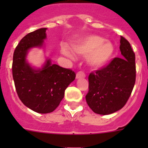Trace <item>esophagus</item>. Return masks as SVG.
Here are the masks:
<instances>
[{"label": "esophagus", "mask_w": 148, "mask_h": 148, "mask_svg": "<svg viewBox=\"0 0 148 148\" xmlns=\"http://www.w3.org/2000/svg\"><path fill=\"white\" fill-rule=\"evenodd\" d=\"M86 75L85 73H84L82 71H79L78 73H77L76 74V78L78 79V78H85Z\"/></svg>", "instance_id": "esophagus-1"}]
</instances>
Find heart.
<instances>
[{
	"instance_id": "1",
	"label": "heart",
	"mask_w": 148,
	"mask_h": 148,
	"mask_svg": "<svg viewBox=\"0 0 148 148\" xmlns=\"http://www.w3.org/2000/svg\"><path fill=\"white\" fill-rule=\"evenodd\" d=\"M72 49L75 53L87 56V61L93 67H101L109 61L113 54L114 47L109 40H104L98 35H90L81 39L74 44ZM62 53L71 57V53L66 48L62 49Z\"/></svg>"
}]
</instances>
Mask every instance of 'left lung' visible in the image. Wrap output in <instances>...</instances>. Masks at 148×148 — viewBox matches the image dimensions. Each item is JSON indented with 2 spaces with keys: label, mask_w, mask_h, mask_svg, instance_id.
Wrapping results in <instances>:
<instances>
[{
  "label": "left lung",
  "mask_w": 148,
  "mask_h": 148,
  "mask_svg": "<svg viewBox=\"0 0 148 148\" xmlns=\"http://www.w3.org/2000/svg\"><path fill=\"white\" fill-rule=\"evenodd\" d=\"M121 58H114L106 66L89 75L86 101L94 113L108 115L125 105L136 82L135 53L121 36Z\"/></svg>",
  "instance_id": "1"
}]
</instances>
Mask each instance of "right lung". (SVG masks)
Segmentation results:
<instances>
[{
  "label": "right lung",
  "mask_w": 148,
  "mask_h": 148,
  "mask_svg": "<svg viewBox=\"0 0 148 148\" xmlns=\"http://www.w3.org/2000/svg\"><path fill=\"white\" fill-rule=\"evenodd\" d=\"M47 28H40L25 35L13 54L12 77L18 97L23 104L36 113L54 111L64 96V91L75 80V73L47 60L42 69L35 70L26 61L30 48L41 47Z\"/></svg>",
  "instance_id": "add662e5"
}]
</instances>
